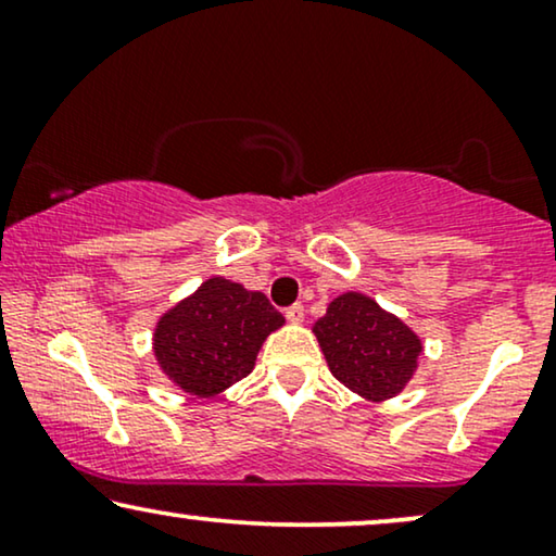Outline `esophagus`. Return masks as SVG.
Here are the masks:
<instances>
[{"label":"esophagus","mask_w":556,"mask_h":556,"mask_svg":"<svg viewBox=\"0 0 556 556\" xmlns=\"http://www.w3.org/2000/svg\"><path fill=\"white\" fill-rule=\"evenodd\" d=\"M286 318L291 324H303V318H306V311H303L301 303H293L291 308H286Z\"/></svg>","instance_id":"34e87169"}]
</instances>
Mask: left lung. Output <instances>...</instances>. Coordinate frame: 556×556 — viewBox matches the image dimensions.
Returning a JSON list of instances; mask_svg holds the SVG:
<instances>
[{
	"mask_svg": "<svg viewBox=\"0 0 556 556\" xmlns=\"http://www.w3.org/2000/svg\"><path fill=\"white\" fill-rule=\"evenodd\" d=\"M314 333L331 375L369 402L397 397L422 354V339L359 291L337 295Z\"/></svg>",
	"mask_w": 556,
	"mask_h": 556,
	"instance_id": "1",
	"label": "left lung"
}]
</instances>
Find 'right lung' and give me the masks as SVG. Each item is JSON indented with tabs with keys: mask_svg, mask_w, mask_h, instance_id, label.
<instances>
[{
	"mask_svg": "<svg viewBox=\"0 0 556 556\" xmlns=\"http://www.w3.org/2000/svg\"><path fill=\"white\" fill-rule=\"evenodd\" d=\"M283 324L261 291L212 276L159 316L154 356L181 392L215 397L253 371L263 341Z\"/></svg>",
	"mask_w": 556,
	"mask_h": 556,
	"instance_id": "1",
	"label": "right lung"
}]
</instances>
